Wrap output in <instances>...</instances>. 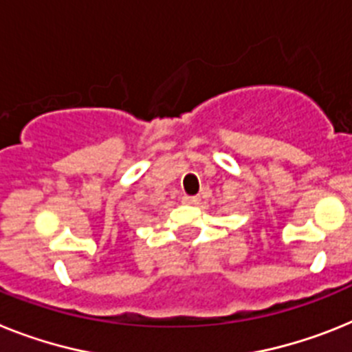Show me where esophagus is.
I'll return each instance as SVG.
<instances>
[{
  "mask_svg": "<svg viewBox=\"0 0 352 352\" xmlns=\"http://www.w3.org/2000/svg\"><path fill=\"white\" fill-rule=\"evenodd\" d=\"M182 200H184V204H199V197H191V195H184Z\"/></svg>",
  "mask_w": 352,
  "mask_h": 352,
  "instance_id": "esophagus-1",
  "label": "esophagus"
}]
</instances>
